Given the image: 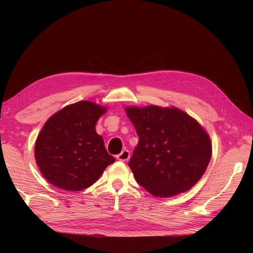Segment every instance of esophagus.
<instances>
[{"mask_svg":"<svg viewBox=\"0 0 253 253\" xmlns=\"http://www.w3.org/2000/svg\"><path fill=\"white\" fill-rule=\"evenodd\" d=\"M117 160L122 161V162H125V161H128L130 158V152L128 151V150H124V151H122L120 154L117 155Z\"/></svg>","mask_w":253,"mask_h":253,"instance_id":"34e87169","label":"esophagus"}]
</instances>
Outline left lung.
I'll return each instance as SVG.
<instances>
[{"instance_id": "1", "label": "left lung", "mask_w": 253, "mask_h": 253, "mask_svg": "<svg viewBox=\"0 0 253 253\" xmlns=\"http://www.w3.org/2000/svg\"><path fill=\"white\" fill-rule=\"evenodd\" d=\"M125 111L139 137L128 163L138 184L161 198L195 186L212 157L211 140L200 124L176 107L129 106Z\"/></svg>"}]
</instances>
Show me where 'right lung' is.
Segmentation results:
<instances>
[{
	"instance_id": "add662e5",
	"label": "right lung",
	"mask_w": 253,
	"mask_h": 253,
	"mask_svg": "<svg viewBox=\"0 0 253 253\" xmlns=\"http://www.w3.org/2000/svg\"><path fill=\"white\" fill-rule=\"evenodd\" d=\"M106 107L80 101L52 115L42 127L35 158L44 178L61 189L80 191L93 185L114 157L107 153L95 124Z\"/></svg>"
}]
</instances>
